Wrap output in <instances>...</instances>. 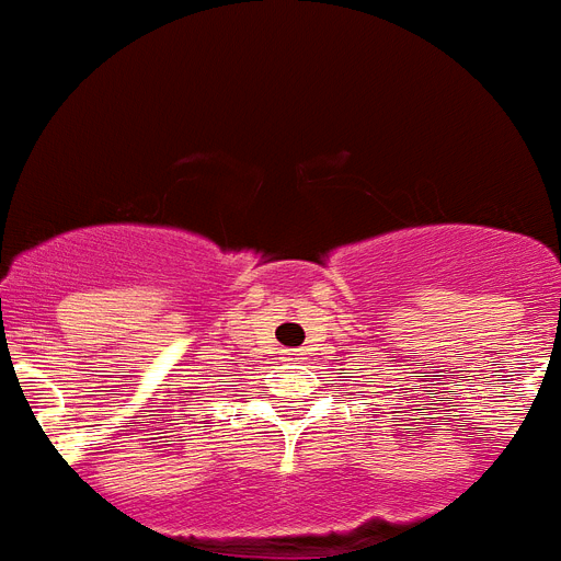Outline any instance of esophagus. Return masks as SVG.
<instances>
[{"label":"esophagus","instance_id":"obj_1","mask_svg":"<svg viewBox=\"0 0 561 561\" xmlns=\"http://www.w3.org/2000/svg\"><path fill=\"white\" fill-rule=\"evenodd\" d=\"M280 358H284V362H301L304 353L301 351H284L280 353Z\"/></svg>","mask_w":561,"mask_h":561}]
</instances>
